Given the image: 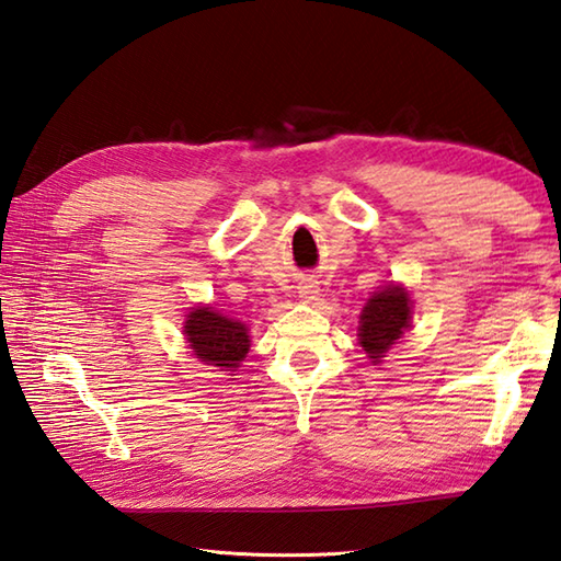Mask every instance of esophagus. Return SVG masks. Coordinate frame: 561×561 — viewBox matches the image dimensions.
<instances>
[{
	"label": "esophagus",
	"instance_id": "esophagus-1",
	"mask_svg": "<svg viewBox=\"0 0 561 561\" xmlns=\"http://www.w3.org/2000/svg\"><path fill=\"white\" fill-rule=\"evenodd\" d=\"M300 297H305V300H314V297L319 295V285L314 283V280H305V283H300Z\"/></svg>",
	"mask_w": 561,
	"mask_h": 561
}]
</instances>
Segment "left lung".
Here are the masks:
<instances>
[{
  "instance_id": "left-lung-1",
  "label": "left lung",
  "mask_w": 561,
  "mask_h": 561,
  "mask_svg": "<svg viewBox=\"0 0 561 561\" xmlns=\"http://www.w3.org/2000/svg\"><path fill=\"white\" fill-rule=\"evenodd\" d=\"M410 314H413V302L401 285H383L369 297L359 314L357 341L371 363L379 365L389 347L410 329V319H413Z\"/></svg>"
}]
</instances>
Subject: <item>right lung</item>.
Here are the masks:
<instances>
[{
    "mask_svg": "<svg viewBox=\"0 0 561 561\" xmlns=\"http://www.w3.org/2000/svg\"><path fill=\"white\" fill-rule=\"evenodd\" d=\"M184 335L192 353L220 371H234L249 353L247 323L222 317L214 307L192 309L184 321Z\"/></svg>",
    "mask_w": 561,
    "mask_h": 561,
    "instance_id": "add662e5",
    "label": "right lung"
}]
</instances>
